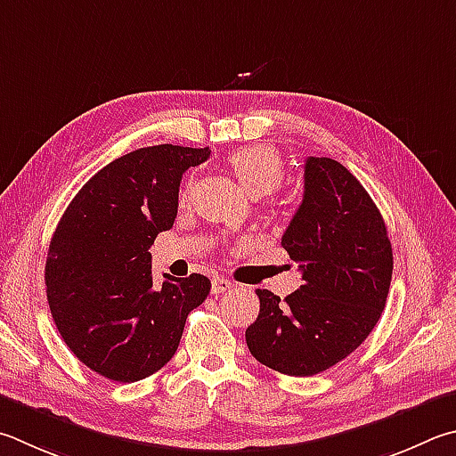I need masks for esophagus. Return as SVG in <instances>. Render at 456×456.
<instances>
[{"label": "esophagus", "instance_id": "34e87169", "mask_svg": "<svg viewBox=\"0 0 456 456\" xmlns=\"http://www.w3.org/2000/svg\"><path fill=\"white\" fill-rule=\"evenodd\" d=\"M231 287H233V283H231L229 279H225V277H215L213 283H211V293H213V295L225 293V291H229Z\"/></svg>", "mask_w": 456, "mask_h": 456}]
</instances>
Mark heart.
Masks as SVG:
<instances>
[{"instance_id":"obj_1","label":"heart","mask_w":456,"mask_h":456,"mask_svg":"<svg viewBox=\"0 0 456 456\" xmlns=\"http://www.w3.org/2000/svg\"><path fill=\"white\" fill-rule=\"evenodd\" d=\"M229 167L235 173L239 183L253 197L267 195L283 181V159L273 147L247 145L229 155ZM187 193L183 191V200Z\"/></svg>"}]
</instances>
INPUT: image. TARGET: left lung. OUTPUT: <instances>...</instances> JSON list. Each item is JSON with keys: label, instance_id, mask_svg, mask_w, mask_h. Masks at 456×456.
<instances>
[{"label": "left lung", "instance_id": "1", "mask_svg": "<svg viewBox=\"0 0 456 456\" xmlns=\"http://www.w3.org/2000/svg\"><path fill=\"white\" fill-rule=\"evenodd\" d=\"M281 245L303 285L283 301L256 289L259 317L247 327L253 357L291 377L337 365L375 329L393 277L385 221L357 177L329 157L305 161V191Z\"/></svg>", "mask_w": 456, "mask_h": 456}]
</instances>
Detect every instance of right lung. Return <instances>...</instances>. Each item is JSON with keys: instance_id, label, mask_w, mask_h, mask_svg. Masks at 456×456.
Listing matches in <instances>:
<instances>
[{"instance_id": "right-lung-1", "label": "right lung", "mask_w": 456, "mask_h": 456, "mask_svg": "<svg viewBox=\"0 0 456 456\" xmlns=\"http://www.w3.org/2000/svg\"><path fill=\"white\" fill-rule=\"evenodd\" d=\"M209 155L169 143L135 149L97 171L57 223L45 261L49 311L97 375L135 383L167 365L187 314L209 295L200 273L153 285L149 253L177 217L183 173Z\"/></svg>"}]
</instances>
